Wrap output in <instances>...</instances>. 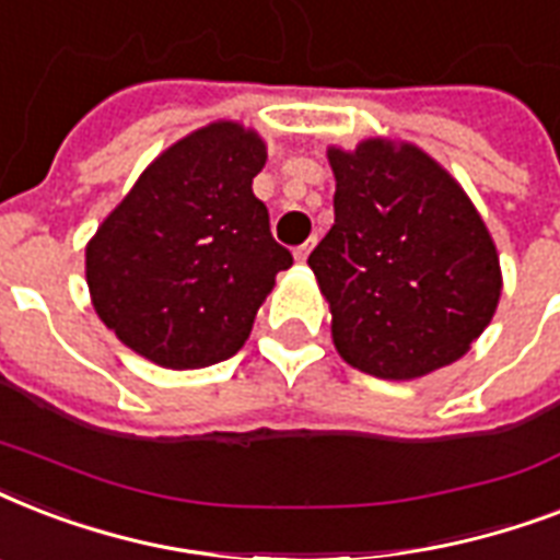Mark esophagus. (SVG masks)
Returning <instances> with one entry per match:
<instances>
[{"instance_id": "obj_1", "label": "esophagus", "mask_w": 560, "mask_h": 560, "mask_svg": "<svg viewBox=\"0 0 560 560\" xmlns=\"http://www.w3.org/2000/svg\"><path fill=\"white\" fill-rule=\"evenodd\" d=\"M311 249H314V241H307V244L296 246V249H293V255H296V261H307V255H311Z\"/></svg>"}]
</instances>
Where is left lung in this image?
I'll return each mask as SVG.
<instances>
[{
	"label": "left lung",
	"instance_id": "left-lung-1",
	"mask_svg": "<svg viewBox=\"0 0 560 560\" xmlns=\"http://www.w3.org/2000/svg\"><path fill=\"white\" fill-rule=\"evenodd\" d=\"M334 226L307 264L340 358L383 381L451 366L494 319L503 272L465 188L409 142L328 148Z\"/></svg>",
	"mask_w": 560,
	"mask_h": 560
}]
</instances>
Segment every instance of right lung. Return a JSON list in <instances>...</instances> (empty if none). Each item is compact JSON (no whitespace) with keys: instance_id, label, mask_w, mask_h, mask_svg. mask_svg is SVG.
Returning <instances> with one entry per match:
<instances>
[{"instance_id":"obj_1","label":"right lung","mask_w":560,"mask_h":560,"mask_svg":"<svg viewBox=\"0 0 560 560\" xmlns=\"http://www.w3.org/2000/svg\"><path fill=\"white\" fill-rule=\"evenodd\" d=\"M267 144L237 121L183 136L142 171L86 244L95 314L127 349L165 369L241 351L293 255L253 194Z\"/></svg>"}]
</instances>
